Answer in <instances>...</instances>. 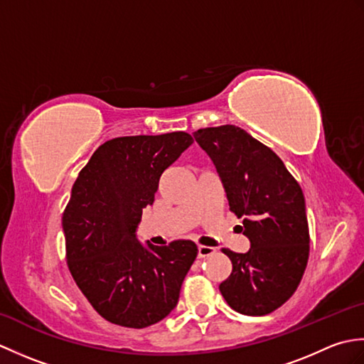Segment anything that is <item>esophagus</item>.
Returning <instances> with one entry per match:
<instances>
[{"mask_svg":"<svg viewBox=\"0 0 364 364\" xmlns=\"http://www.w3.org/2000/svg\"><path fill=\"white\" fill-rule=\"evenodd\" d=\"M197 250H198V258H206L214 253L213 247H206V245H198Z\"/></svg>","mask_w":364,"mask_h":364,"instance_id":"esophagus-1","label":"esophagus"}]
</instances>
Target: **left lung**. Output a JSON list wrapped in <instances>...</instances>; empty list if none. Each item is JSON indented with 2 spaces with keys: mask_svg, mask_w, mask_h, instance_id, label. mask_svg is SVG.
I'll return each instance as SVG.
<instances>
[{
  "mask_svg": "<svg viewBox=\"0 0 364 364\" xmlns=\"http://www.w3.org/2000/svg\"><path fill=\"white\" fill-rule=\"evenodd\" d=\"M196 142L211 158L230 211L242 218L250 249H223L233 270L219 289L235 311L269 314L288 300L305 272L310 233L305 197L277 154L235 125L203 128Z\"/></svg>",
  "mask_w": 364,
  "mask_h": 364,
  "instance_id": "1",
  "label": "left lung"
}]
</instances>
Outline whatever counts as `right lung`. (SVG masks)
Instances as JSON below:
<instances>
[{
  "label": "right lung",
  "mask_w": 364,
  "mask_h": 364,
  "mask_svg": "<svg viewBox=\"0 0 364 364\" xmlns=\"http://www.w3.org/2000/svg\"><path fill=\"white\" fill-rule=\"evenodd\" d=\"M191 134L115 137L100 145L72 188L63 228L73 280L112 323L153 326L168 316L197 258L192 241L142 244L137 227L164 170L188 150Z\"/></svg>",
  "instance_id": "right-lung-1"
}]
</instances>
